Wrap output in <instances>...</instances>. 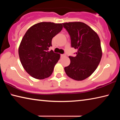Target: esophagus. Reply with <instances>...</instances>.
I'll use <instances>...</instances> for the list:
<instances>
[{"label": "esophagus", "instance_id": "1", "mask_svg": "<svg viewBox=\"0 0 120 120\" xmlns=\"http://www.w3.org/2000/svg\"><path fill=\"white\" fill-rule=\"evenodd\" d=\"M61 57H65V56H66V55L65 54H61Z\"/></svg>", "mask_w": 120, "mask_h": 120}]
</instances>
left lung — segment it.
<instances>
[{"mask_svg":"<svg viewBox=\"0 0 120 120\" xmlns=\"http://www.w3.org/2000/svg\"><path fill=\"white\" fill-rule=\"evenodd\" d=\"M69 34L71 46L78 51L70 64L64 67L67 75L73 79L83 80L92 75L102 56L101 41L92 28L80 22L62 23Z\"/></svg>","mask_w":120,"mask_h":120,"instance_id":"left-lung-1","label":"left lung"}]
</instances>
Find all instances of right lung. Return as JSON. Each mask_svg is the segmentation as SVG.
<instances>
[{"label":"right lung","mask_w":120,"mask_h":120,"mask_svg":"<svg viewBox=\"0 0 120 120\" xmlns=\"http://www.w3.org/2000/svg\"><path fill=\"white\" fill-rule=\"evenodd\" d=\"M61 23L40 22L28 28L19 48L20 61L30 76L37 79L50 77L60 54L48 51L52 38L61 31Z\"/></svg>","instance_id":"add662e5"}]
</instances>
